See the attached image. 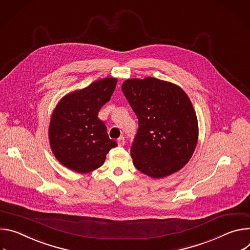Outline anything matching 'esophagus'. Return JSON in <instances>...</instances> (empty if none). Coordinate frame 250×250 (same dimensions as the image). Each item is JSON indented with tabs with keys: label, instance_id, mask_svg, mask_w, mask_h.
<instances>
[{
	"label": "esophagus",
	"instance_id": "esophagus-1",
	"mask_svg": "<svg viewBox=\"0 0 250 250\" xmlns=\"http://www.w3.org/2000/svg\"><path fill=\"white\" fill-rule=\"evenodd\" d=\"M117 143H118V145H119L120 147L124 146V145H125V138H124V137H120L119 139L117 140Z\"/></svg>",
	"mask_w": 250,
	"mask_h": 250
}]
</instances>
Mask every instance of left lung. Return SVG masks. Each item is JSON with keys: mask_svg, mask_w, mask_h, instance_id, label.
I'll return each mask as SVG.
<instances>
[{"mask_svg": "<svg viewBox=\"0 0 250 250\" xmlns=\"http://www.w3.org/2000/svg\"><path fill=\"white\" fill-rule=\"evenodd\" d=\"M121 88L139 124L131 146L137 170L155 179L181 170L199 136L197 115L186 92L154 77L127 79Z\"/></svg>", "mask_w": 250, "mask_h": 250, "instance_id": "1", "label": "left lung"}]
</instances>
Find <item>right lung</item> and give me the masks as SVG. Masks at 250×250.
Segmentation results:
<instances>
[{"mask_svg":"<svg viewBox=\"0 0 250 250\" xmlns=\"http://www.w3.org/2000/svg\"><path fill=\"white\" fill-rule=\"evenodd\" d=\"M116 83L113 77L99 79L65 95L55 107L48 128L50 148L69 170L81 174L92 172L101 167L107 153L117 146L98 118L99 110L110 100Z\"/></svg>","mask_w":250,"mask_h":250,"instance_id":"add662e5","label":"right lung"}]
</instances>
